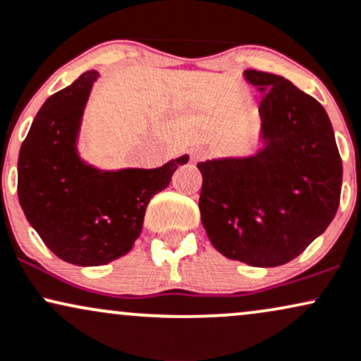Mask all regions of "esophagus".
<instances>
[{"label": "esophagus", "mask_w": 361, "mask_h": 361, "mask_svg": "<svg viewBox=\"0 0 361 361\" xmlns=\"http://www.w3.org/2000/svg\"><path fill=\"white\" fill-rule=\"evenodd\" d=\"M190 159H192V162L204 160L206 159V150H202V148H197V150H194L192 154H190Z\"/></svg>", "instance_id": "obj_1"}]
</instances>
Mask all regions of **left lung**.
I'll return each instance as SVG.
<instances>
[{
  "label": "left lung",
  "instance_id": "8db88e82",
  "mask_svg": "<svg viewBox=\"0 0 361 361\" xmlns=\"http://www.w3.org/2000/svg\"><path fill=\"white\" fill-rule=\"evenodd\" d=\"M264 92V150L248 159L207 160L202 173V226L213 247L252 267L294 260L333 221L343 165L328 113L282 75L245 71Z\"/></svg>",
  "mask_w": 361,
  "mask_h": 361
}]
</instances>
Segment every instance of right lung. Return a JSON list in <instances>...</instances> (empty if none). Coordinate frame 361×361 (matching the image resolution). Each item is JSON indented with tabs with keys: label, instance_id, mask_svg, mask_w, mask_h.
<instances>
[{
	"label": "right lung",
	"instance_id": "right-lung-1",
	"mask_svg": "<svg viewBox=\"0 0 361 361\" xmlns=\"http://www.w3.org/2000/svg\"><path fill=\"white\" fill-rule=\"evenodd\" d=\"M87 71L45 101L18 157V201L28 223L63 262L106 265L130 252L157 192L189 157L159 169L101 172L80 162L75 138L89 91Z\"/></svg>",
	"mask_w": 361,
	"mask_h": 361
}]
</instances>
